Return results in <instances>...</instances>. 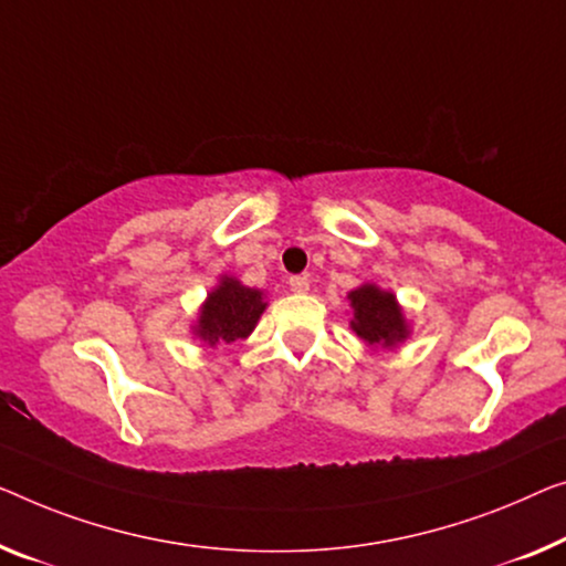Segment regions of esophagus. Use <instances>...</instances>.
Segmentation results:
<instances>
[{
	"instance_id": "1",
	"label": "esophagus",
	"mask_w": 566,
	"mask_h": 566,
	"mask_svg": "<svg viewBox=\"0 0 566 566\" xmlns=\"http://www.w3.org/2000/svg\"><path fill=\"white\" fill-rule=\"evenodd\" d=\"M290 286H292V292L305 294V292H310V280H307V276H292Z\"/></svg>"
}]
</instances>
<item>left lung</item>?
I'll use <instances>...</instances> for the list:
<instances>
[{
    "instance_id": "obj_1",
    "label": "left lung",
    "mask_w": 566,
    "mask_h": 566,
    "mask_svg": "<svg viewBox=\"0 0 566 566\" xmlns=\"http://www.w3.org/2000/svg\"><path fill=\"white\" fill-rule=\"evenodd\" d=\"M348 302L353 310L350 331L368 350H396L409 340L411 325L391 290L366 282L348 292Z\"/></svg>"
}]
</instances>
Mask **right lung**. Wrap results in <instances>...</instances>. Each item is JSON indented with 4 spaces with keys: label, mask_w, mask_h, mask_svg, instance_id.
<instances>
[{
    "label": "right lung",
    "mask_w": 566,
    "mask_h": 566,
    "mask_svg": "<svg viewBox=\"0 0 566 566\" xmlns=\"http://www.w3.org/2000/svg\"><path fill=\"white\" fill-rule=\"evenodd\" d=\"M269 307L264 290L241 284L235 276L221 274L198 310L190 333L202 348H218L221 343L247 340L254 333L259 317Z\"/></svg>",
    "instance_id": "obj_1"
}]
</instances>
